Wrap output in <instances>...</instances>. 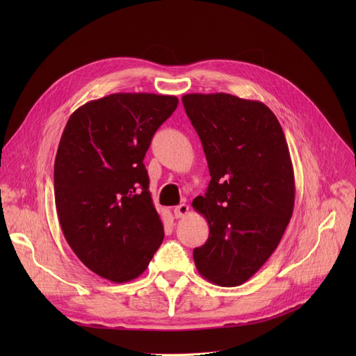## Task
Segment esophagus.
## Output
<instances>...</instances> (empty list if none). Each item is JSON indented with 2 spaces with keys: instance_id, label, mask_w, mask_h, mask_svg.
<instances>
[{
  "instance_id": "esophagus-1",
  "label": "esophagus",
  "mask_w": 356,
  "mask_h": 356,
  "mask_svg": "<svg viewBox=\"0 0 356 356\" xmlns=\"http://www.w3.org/2000/svg\"><path fill=\"white\" fill-rule=\"evenodd\" d=\"M173 212H175V216H176V218H183V216H186V215L189 213V207H188V204H186V203H180L179 207L175 208Z\"/></svg>"
}]
</instances>
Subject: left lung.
I'll use <instances>...</instances> for the list:
<instances>
[{"label": "left lung", "mask_w": 356, "mask_h": 356, "mask_svg": "<svg viewBox=\"0 0 356 356\" xmlns=\"http://www.w3.org/2000/svg\"><path fill=\"white\" fill-rule=\"evenodd\" d=\"M186 114L202 141L211 181L192 207L209 223V238L193 250L208 282L244 284L278 247L294 208L289 145L273 111L229 93H188Z\"/></svg>", "instance_id": "1"}]
</instances>
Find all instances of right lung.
Instances as JSON below:
<instances>
[{"label":"right lung","instance_id":"1","mask_svg":"<svg viewBox=\"0 0 356 356\" xmlns=\"http://www.w3.org/2000/svg\"><path fill=\"white\" fill-rule=\"evenodd\" d=\"M177 104L173 95L111 93L79 106L63 129L56 211L73 252L109 282L141 275L163 242L143 160Z\"/></svg>","mask_w":356,"mask_h":356}]
</instances>
